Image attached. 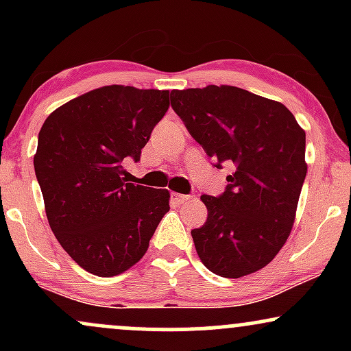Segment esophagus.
<instances>
[{"label": "esophagus", "instance_id": "1", "mask_svg": "<svg viewBox=\"0 0 351 351\" xmlns=\"http://www.w3.org/2000/svg\"><path fill=\"white\" fill-rule=\"evenodd\" d=\"M189 199L188 195H180V193H171V201L175 204H183Z\"/></svg>", "mask_w": 351, "mask_h": 351}]
</instances>
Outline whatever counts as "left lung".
I'll list each match as a JSON object with an SVG mask.
<instances>
[{"instance_id": "obj_1", "label": "left lung", "mask_w": 351, "mask_h": 351, "mask_svg": "<svg viewBox=\"0 0 351 351\" xmlns=\"http://www.w3.org/2000/svg\"><path fill=\"white\" fill-rule=\"evenodd\" d=\"M171 107L208 156L234 167L193 243L216 276L239 279L285 244L307 175L305 132L287 107L232 86L171 90Z\"/></svg>"}]
</instances>
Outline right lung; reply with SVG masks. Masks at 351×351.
<instances>
[{
    "mask_svg": "<svg viewBox=\"0 0 351 351\" xmlns=\"http://www.w3.org/2000/svg\"><path fill=\"white\" fill-rule=\"evenodd\" d=\"M170 90L106 86L56 108L41 127L34 171L56 239L99 277L138 263L162 217L168 189L127 183L123 160L140 162Z\"/></svg>",
    "mask_w": 351,
    "mask_h": 351,
    "instance_id": "obj_1",
    "label": "right lung"
}]
</instances>
